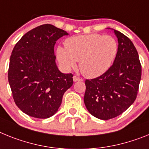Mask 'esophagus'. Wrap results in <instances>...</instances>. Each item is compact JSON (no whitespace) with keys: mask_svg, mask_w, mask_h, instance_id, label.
Segmentation results:
<instances>
[{"mask_svg":"<svg viewBox=\"0 0 149 149\" xmlns=\"http://www.w3.org/2000/svg\"><path fill=\"white\" fill-rule=\"evenodd\" d=\"M80 80H81V79H80L79 77H78V76H73V81H74V82H77V81H80Z\"/></svg>","mask_w":149,"mask_h":149,"instance_id":"1","label":"esophagus"}]
</instances>
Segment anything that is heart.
Wrapping results in <instances>:
<instances>
[{"label": "heart", "mask_w": 149, "mask_h": 149, "mask_svg": "<svg viewBox=\"0 0 149 149\" xmlns=\"http://www.w3.org/2000/svg\"><path fill=\"white\" fill-rule=\"evenodd\" d=\"M65 47L57 48L56 55L61 67L70 70L79 61V68L86 77L94 78L111 67L118 53V42L110 35L92 33L67 39Z\"/></svg>", "instance_id": "1"}]
</instances>
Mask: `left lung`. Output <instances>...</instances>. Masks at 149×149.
I'll return each instance as SVG.
<instances>
[{
    "label": "left lung",
    "mask_w": 149,
    "mask_h": 149,
    "mask_svg": "<svg viewBox=\"0 0 149 149\" xmlns=\"http://www.w3.org/2000/svg\"><path fill=\"white\" fill-rule=\"evenodd\" d=\"M118 53L113 64L101 76L85 81V105L93 116L109 120L127 110L139 91L142 67L139 55L130 39L114 30Z\"/></svg>",
    "instance_id": "1"
}]
</instances>
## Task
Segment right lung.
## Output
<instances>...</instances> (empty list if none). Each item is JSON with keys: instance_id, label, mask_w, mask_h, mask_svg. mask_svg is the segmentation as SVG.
I'll return each mask as SVG.
<instances>
[{"instance_id": "1", "label": "right lung", "mask_w": 149, "mask_h": 149, "mask_svg": "<svg viewBox=\"0 0 149 149\" xmlns=\"http://www.w3.org/2000/svg\"><path fill=\"white\" fill-rule=\"evenodd\" d=\"M64 30L42 24L15 44L10 59L8 80L15 104L28 116L48 118L55 115L64 92L73 85L72 73H62L55 63L54 46Z\"/></svg>"}]
</instances>
